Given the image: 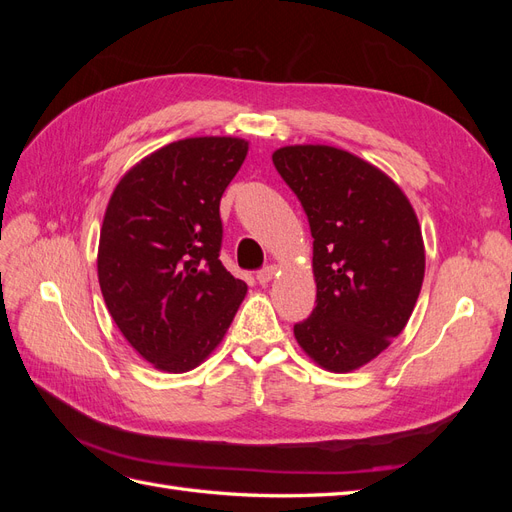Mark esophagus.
<instances>
[{
  "label": "esophagus",
  "instance_id": "1",
  "mask_svg": "<svg viewBox=\"0 0 512 512\" xmlns=\"http://www.w3.org/2000/svg\"><path fill=\"white\" fill-rule=\"evenodd\" d=\"M275 273H277V267H275V265H267L265 269H260V271L256 273V280H258V284L265 286V284H269V282L273 280Z\"/></svg>",
  "mask_w": 512,
  "mask_h": 512
}]
</instances>
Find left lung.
Here are the masks:
<instances>
[{"instance_id":"left-lung-1","label":"left lung","mask_w":512,"mask_h":512,"mask_svg":"<svg viewBox=\"0 0 512 512\" xmlns=\"http://www.w3.org/2000/svg\"><path fill=\"white\" fill-rule=\"evenodd\" d=\"M273 164L314 237L316 307L294 337L331 371L369 363L404 331L425 275L412 205L382 170L327 145H294Z\"/></svg>"}]
</instances>
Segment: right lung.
I'll return each mask as SVG.
<instances>
[{
    "mask_svg": "<svg viewBox=\"0 0 512 512\" xmlns=\"http://www.w3.org/2000/svg\"><path fill=\"white\" fill-rule=\"evenodd\" d=\"M247 156L230 136L170 143L119 181L98 280L115 324L162 371L194 369L222 342L247 286L220 260V200Z\"/></svg>",
    "mask_w": 512,
    "mask_h": 512,
    "instance_id": "1",
    "label": "right lung"
}]
</instances>
